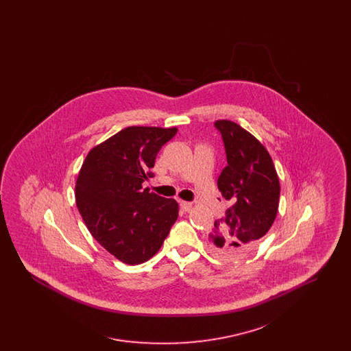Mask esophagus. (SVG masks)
I'll return each mask as SVG.
<instances>
[{
  "label": "esophagus",
  "instance_id": "1",
  "mask_svg": "<svg viewBox=\"0 0 351 351\" xmlns=\"http://www.w3.org/2000/svg\"><path fill=\"white\" fill-rule=\"evenodd\" d=\"M180 208H182V210H184V212H188V210H191L192 204L188 202V201H180Z\"/></svg>",
  "mask_w": 351,
  "mask_h": 351
}]
</instances>
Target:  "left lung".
<instances>
[{
    "label": "left lung",
    "instance_id": "1",
    "mask_svg": "<svg viewBox=\"0 0 351 351\" xmlns=\"http://www.w3.org/2000/svg\"><path fill=\"white\" fill-rule=\"evenodd\" d=\"M228 166L218 178V189L232 202L226 217L215 222L209 235L221 258L243 256L272 226L279 206L280 184L267 149L247 130L229 119H218Z\"/></svg>",
    "mask_w": 351,
    "mask_h": 351
}]
</instances>
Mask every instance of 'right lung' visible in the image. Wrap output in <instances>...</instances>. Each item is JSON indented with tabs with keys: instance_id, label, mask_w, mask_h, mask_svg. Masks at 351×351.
I'll list each match as a JSON object with an SVG mask.
<instances>
[{
	"instance_id": "obj_1",
	"label": "right lung",
	"mask_w": 351,
	"mask_h": 351,
	"mask_svg": "<svg viewBox=\"0 0 351 351\" xmlns=\"http://www.w3.org/2000/svg\"><path fill=\"white\" fill-rule=\"evenodd\" d=\"M178 128L130 126L88 152L75 185L77 209L90 234L125 265H141L163 245L179 204L142 183L156 154Z\"/></svg>"
}]
</instances>
